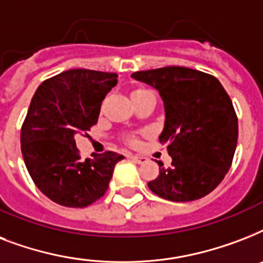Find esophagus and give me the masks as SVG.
Segmentation results:
<instances>
[{
  "mask_svg": "<svg viewBox=\"0 0 263 263\" xmlns=\"http://www.w3.org/2000/svg\"><path fill=\"white\" fill-rule=\"evenodd\" d=\"M131 160L135 161L136 164H144V162L147 161V158H144V157H140V156H132Z\"/></svg>",
  "mask_w": 263,
  "mask_h": 263,
  "instance_id": "obj_1",
  "label": "esophagus"
}]
</instances>
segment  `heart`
<instances>
[{"mask_svg": "<svg viewBox=\"0 0 263 263\" xmlns=\"http://www.w3.org/2000/svg\"><path fill=\"white\" fill-rule=\"evenodd\" d=\"M144 92H148V90H146V88H136V90H134V92H132V95L144 94Z\"/></svg>", "mask_w": 263, "mask_h": 263, "instance_id": "b5f03b06", "label": "heart"}]
</instances>
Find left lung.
Here are the masks:
<instances>
[{"label": "left lung", "mask_w": 263, "mask_h": 263, "mask_svg": "<svg viewBox=\"0 0 263 263\" xmlns=\"http://www.w3.org/2000/svg\"><path fill=\"white\" fill-rule=\"evenodd\" d=\"M131 78L156 88L164 102V129L158 139L168 146L172 166L165 169L158 161L160 176L148 188L172 202L210 194L231 168L239 134L236 113L222 84L185 67L140 71Z\"/></svg>", "instance_id": "left-lung-1"}]
</instances>
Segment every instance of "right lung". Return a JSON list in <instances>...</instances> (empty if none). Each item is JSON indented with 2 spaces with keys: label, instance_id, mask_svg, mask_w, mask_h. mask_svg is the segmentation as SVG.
<instances>
[{
  "label": "right lung",
  "instance_id": "obj_1",
  "mask_svg": "<svg viewBox=\"0 0 263 263\" xmlns=\"http://www.w3.org/2000/svg\"><path fill=\"white\" fill-rule=\"evenodd\" d=\"M117 73L71 69L45 80L31 99L23 124L22 154L36 187L55 203L86 208L106 192L121 154L107 152L82 160L75 135L98 121Z\"/></svg>",
  "mask_w": 263,
  "mask_h": 263
}]
</instances>
